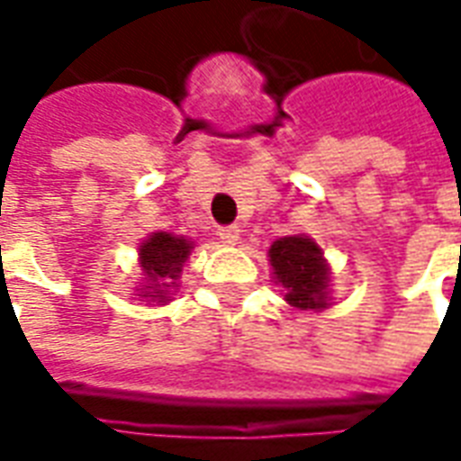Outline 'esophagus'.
I'll return each instance as SVG.
<instances>
[{
	"label": "esophagus",
	"instance_id": "esophagus-1",
	"mask_svg": "<svg viewBox=\"0 0 461 461\" xmlns=\"http://www.w3.org/2000/svg\"><path fill=\"white\" fill-rule=\"evenodd\" d=\"M220 240L227 241V244H234V241L240 240V227L237 224H224V227H220Z\"/></svg>",
	"mask_w": 461,
	"mask_h": 461
}]
</instances>
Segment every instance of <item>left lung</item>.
Segmentation results:
<instances>
[{
	"label": "left lung",
	"mask_w": 461,
	"mask_h": 461,
	"mask_svg": "<svg viewBox=\"0 0 461 461\" xmlns=\"http://www.w3.org/2000/svg\"><path fill=\"white\" fill-rule=\"evenodd\" d=\"M269 257L291 306L301 311L329 306V267L313 241L306 237H284L271 244Z\"/></svg>",
	"instance_id": "1"
}]
</instances>
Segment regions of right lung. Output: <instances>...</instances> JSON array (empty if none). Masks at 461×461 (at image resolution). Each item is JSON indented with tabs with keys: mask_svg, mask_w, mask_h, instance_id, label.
Masks as SVG:
<instances>
[{
	"mask_svg": "<svg viewBox=\"0 0 461 461\" xmlns=\"http://www.w3.org/2000/svg\"><path fill=\"white\" fill-rule=\"evenodd\" d=\"M190 241L182 237H172L167 231H158L148 241H142L140 264L145 271V286L138 296L167 303L170 301L167 289L180 276L182 264L190 257Z\"/></svg>",
	"mask_w": 461,
	"mask_h": 461,
	"instance_id": "add662e5",
	"label": "right lung"
}]
</instances>
